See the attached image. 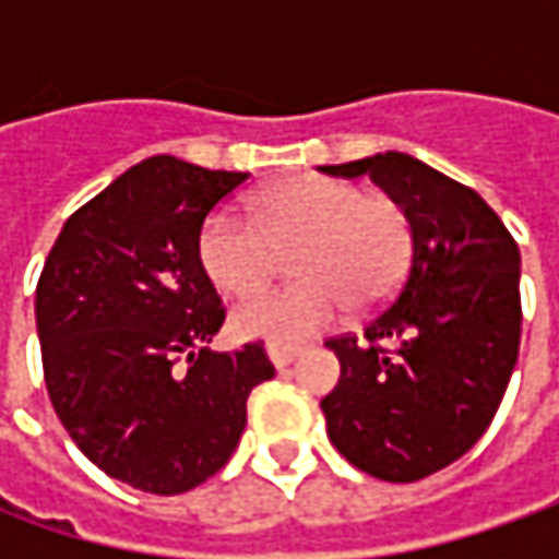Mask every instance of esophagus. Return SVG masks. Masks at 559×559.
Here are the masks:
<instances>
[{
  "label": "esophagus",
  "mask_w": 559,
  "mask_h": 559,
  "mask_svg": "<svg viewBox=\"0 0 559 559\" xmlns=\"http://www.w3.org/2000/svg\"><path fill=\"white\" fill-rule=\"evenodd\" d=\"M298 355H301V345H292V342H267V357L273 360V367H289Z\"/></svg>",
  "instance_id": "34e87169"
}]
</instances>
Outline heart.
<instances>
[{
	"label": "heart",
	"mask_w": 559,
	"mask_h": 559,
	"mask_svg": "<svg viewBox=\"0 0 559 559\" xmlns=\"http://www.w3.org/2000/svg\"><path fill=\"white\" fill-rule=\"evenodd\" d=\"M254 221L214 214L202 229L199 258L207 280L239 295L272 272L278 251L298 245L299 283L242 295L229 323L246 338L292 342L333 323L342 305L370 311L404 280L414 254V226L404 204L357 183L301 174L254 195Z\"/></svg>",
	"instance_id": "1"
}]
</instances>
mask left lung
I'll use <instances>...</instances> for the list:
<instances>
[{"instance_id": "8db88e82", "label": "left lung", "mask_w": 559, "mask_h": 559, "mask_svg": "<svg viewBox=\"0 0 559 559\" xmlns=\"http://www.w3.org/2000/svg\"><path fill=\"white\" fill-rule=\"evenodd\" d=\"M320 170L367 174L411 214L407 276L364 333L326 338L342 376L320 407L345 461L417 483L463 457L501 407L520 355V248L476 189L404 152Z\"/></svg>"}]
</instances>
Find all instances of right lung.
I'll return each mask as SVG.
<instances>
[{"instance_id": "obj_1", "label": "right lung", "mask_w": 559, "mask_h": 559, "mask_svg": "<svg viewBox=\"0 0 559 559\" xmlns=\"http://www.w3.org/2000/svg\"><path fill=\"white\" fill-rule=\"evenodd\" d=\"M246 183L239 170L145 158L68 217L36 283L55 414L102 473L148 495L211 479L242 439L251 389L273 376L264 342L207 348L226 308L199 239Z\"/></svg>"}]
</instances>
